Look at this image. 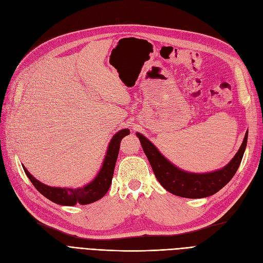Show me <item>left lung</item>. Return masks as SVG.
Returning a JSON list of instances; mask_svg holds the SVG:
<instances>
[{
  "label": "left lung",
  "mask_w": 263,
  "mask_h": 263,
  "mask_svg": "<svg viewBox=\"0 0 263 263\" xmlns=\"http://www.w3.org/2000/svg\"><path fill=\"white\" fill-rule=\"evenodd\" d=\"M137 135L159 183L175 196L200 199L216 193L231 181L241 163L243 152L247 145L248 132L246 133L241 146L231 163L221 171L209 174H191L181 171L169 163L144 135L140 133H137Z\"/></svg>",
  "instance_id": "obj_1"
}]
</instances>
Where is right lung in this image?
Instances as JSON below:
<instances>
[{"instance_id": "1", "label": "right lung", "mask_w": 263, "mask_h": 263, "mask_svg": "<svg viewBox=\"0 0 263 263\" xmlns=\"http://www.w3.org/2000/svg\"><path fill=\"white\" fill-rule=\"evenodd\" d=\"M130 131L128 129H123L115 134V137L110 141L108 146L107 154L104 160L103 167L98 173L97 177L90 183L85 185L84 188L71 189V188H53L49 187L44 183H41L35 179L26 168H24L25 174L27 175L31 183L35 185V188L45 196L50 201H52L60 205H75L76 203L80 204H89L103 198L110 188V184L112 181V176L115 172V166L119 154L121 140L128 135Z\"/></svg>"}]
</instances>
